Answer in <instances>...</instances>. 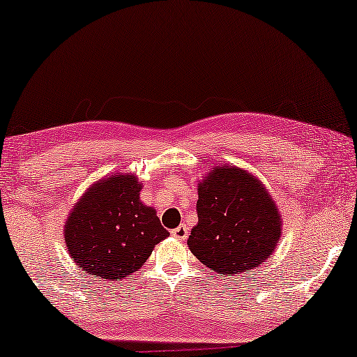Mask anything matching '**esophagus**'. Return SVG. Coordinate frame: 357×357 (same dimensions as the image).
Segmentation results:
<instances>
[{
	"label": "esophagus",
	"instance_id": "obj_1",
	"mask_svg": "<svg viewBox=\"0 0 357 357\" xmlns=\"http://www.w3.org/2000/svg\"><path fill=\"white\" fill-rule=\"evenodd\" d=\"M170 233H172L174 238H177V239H180V241H183V239H187V236H188V229H187V226H185V225H180L178 228L172 229V231H170Z\"/></svg>",
	"mask_w": 357,
	"mask_h": 357
}]
</instances>
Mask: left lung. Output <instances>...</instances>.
<instances>
[{"mask_svg":"<svg viewBox=\"0 0 357 357\" xmlns=\"http://www.w3.org/2000/svg\"><path fill=\"white\" fill-rule=\"evenodd\" d=\"M198 223L188 248L208 269L244 274L272 256L282 220L262 182L246 170L223 164L198 183Z\"/></svg>","mask_w":357,"mask_h":357,"instance_id":"8db88e82","label":"left lung"}]
</instances>
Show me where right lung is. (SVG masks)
<instances>
[{"label": "right lung", "mask_w": 357, "mask_h": 357, "mask_svg": "<svg viewBox=\"0 0 357 357\" xmlns=\"http://www.w3.org/2000/svg\"><path fill=\"white\" fill-rule=\"evenodd\" d=\"M141 188L136 175H108L75 203L66 221V244L85 274L106 280L129 277L169 236L154 208L139 200Z\"/></svg>", "instance_id": "add662e5"}]
</instances>
